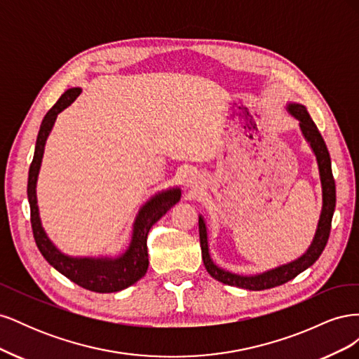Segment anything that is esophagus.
I'll return each instance as SVG.
<instances>
[{"label": "esophagus", "mask_w": 359, "mask_h": 359, "mask_svg": "<svg viewBox=\"0 0 359 359\" xmlns=\"http://www.w3.org/2000/svg\"><path fill=\"white\" fill-rule=\"evenodd\" d=\"M202 175L198 170H189L186 173V178H184V186L196 190L201 184H202Z\"/></svg>", "instance_id": "esophagus-1"}]
</instances>
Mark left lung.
I'll return each instance as SVG.
<instances>
[{
    "label": "left lung",
    "instance_id": "8db88e82",
    "mask_svg": "<svg viewBox=\"0 0 359 359\" xmlns=\"http://www.w3.org/2000/svg\"><path fill=\"white\" fill-rule=\"evenodd\" d=\"M286 111L293 118L298 119L301 133L304 139H306V142L309 144L310 149L313 151V154L316 157V163H318L320 189H322V208H320V215L316 226V232L313 235V240L309 248L299 257L290 260L287 264L264 271V273L244 276V274L232 273V271L224 269L214 262L210 253L206 222L203 219V215L199 214V236H201L203 265L212 278L222 281L224 285L248 289V290H264V289H271L280 285H285L289 280L295 278L298 274L302 273V271H306L316 262L319 256L322 255L325 245L328 243L331 220L335 210V182L332 178L331 157L328 153V148L325 145V140L320 136L316 124H314L313 119L310 118L306 106L301 103L289 102L286 103Z\"/></svg>",
    "mask_w": 359,
    "mask_h": 359
}]
</instances>
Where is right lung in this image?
I'll return each mask as SVG.
<instances>
[{"mask_svg": "<svg viewBox=\"0 0 359 359\" xmlns=\"http://www.w3.org/2000/svg\"><path fill=\"white\" fill-rule=\"evenodd\" d=\"M82 90L79 86L69 88L52 109L45 115L37 135L34 157L28 172V202L31 208V226L34 233L36 244L48 262L58 273L66 276L73 283L83 289L99 293H111L127 289L135 285L137 280L147 274L148 269V250L147 236L151 226L157 223L173 205L181 199V189L178 186L160 190L153 194L142 206H140L135 222L132 224L128 247L123 253L116 256H70L52 243L45 227L41 224L39 205H37V180L41 166L43 154H45L46 140L52 132L57 116L66 107L78 99Z\"/></svg>", "mask_w": 359, "mask_h": 359, "instance_id": "obj_1", "label": "right lung"}]
</instances>
